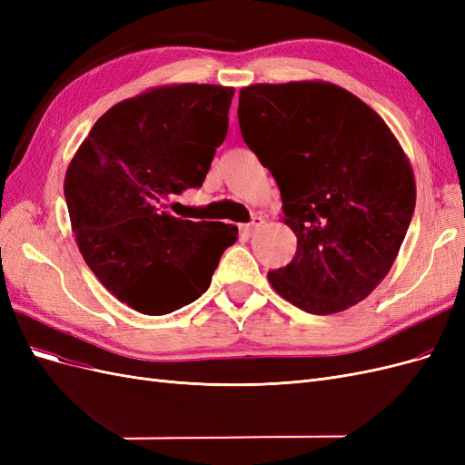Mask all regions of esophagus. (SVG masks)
Wrapping results in <instances>:
<instances>
[{"instance_id":"esophagus-1","label":"esophagus","mask_w":465,"mask_h":465,"mask_svg":"<svg viewBox=\"0 0 465 465\" xmlns=\"http://www.w3.org/2000/svg\"><path fill=\"white\" fill-rule=\"evenodd\" d=\"M263 227V219L262 217H252V221L248 223V224H244V227H242V231L246 232V234H254L256 231H260Z\"/></svg>"}]
</instances>
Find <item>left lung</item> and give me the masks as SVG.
<instances>
[{"instance_id": "left-lung-1", "label": "left lung", "mask_w": 465, "mask_h": 465, "mask_svg": "<svg viewBox=\"0 0 465 465\" xmlns=\"http://www.w3.org/2000/svg\"><path fill=\"white\" fill-rule=\"evenodd\" d=\"M244 143L275 178L297 254L267 273L308 314L367 299L396 260L415 211V176L386 122L326 81L241 89Z\"/></svg>"}]
</instances>
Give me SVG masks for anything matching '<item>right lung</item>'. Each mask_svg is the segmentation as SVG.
I'll list each match as a JSON object with an SVG mask.
<instances>
[{"label":"right lung","mask_w":465,"mask_h":465,"mask_svg":"<svg viewBox=\"0 0 465 465\" xmlns=\"http://www.w3.org/2000/svg\"><path fill=\"white\" fill-rule=\"evenodd\" d=\"M234 89L164 85L112 106L65 173L64 193L83 260L134 311L163 316L209 289L238 229L184 221L164 200L200 188L229 130Z\"/></svg>","instance_id":"1"}]
</instances>
